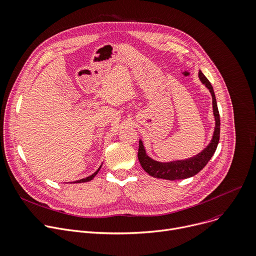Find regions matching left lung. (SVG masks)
<instances>
[{"label": "left lung", "instance_id": "left-lung-1", "mask_svg": "<svg viewBox=\"0 0 256 256\" xmlns=\"http://www.w3.org/2000/svg\"><path fill=\"white\" fill-rule=\"evenodd\" d=\"M198 77L200 81L206 85L207 88L210 90L212 94V103H213V112L215 117V130L213 134V138L211 143L204 149L198 156L190 158L184 160H176L171 162H160L150 158L144 149L142 141H139V150H138V158L139 162L150 176L154 178H160L166 180H180L186 179L196 175L200 170L204 168L208 162L211 160L213 154L216 151L219 137H220V116L217 107V102L215 98V94L213 90L210 81L206 78V76L198 72Z\"/></svg>", "mask_w": 256, "mask_h": 256}]
</instances>
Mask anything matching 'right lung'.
<instances>
[{"mask_svg": "<svg viewBox=\"0 0 256 256\" xmlns=\"http://www.w3.org/2000/svg\"><path fill=\"white\" fill-rule=\"evenodd\" d=\"M100 166L96 170V171L92 174V175H90V176H88V177H86V178H84V179H81V180H78V181H75L74 183H81V182H88V181H90V180H92L94 179V177L98 173V171H100Z\"/></svg>", "mask_w": 256, "mask_h": 256, "instance_id": "1", "label": "right lung"}]
</instances>
